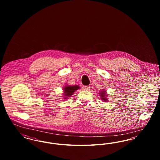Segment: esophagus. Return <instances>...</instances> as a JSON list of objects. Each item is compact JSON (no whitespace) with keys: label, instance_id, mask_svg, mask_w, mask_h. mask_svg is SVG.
Listing matches in <instances>:
<instances>
[{"label":"esophagus","instance_id":"1","mask_svg":"<svg viewBox=\"0 0 160 160\" xmlns=\"http://www.w3.org/2000/svg\"><path fill=\"white\" fill-rule=\"evenodd\" d=\"M82 88L84 91H89L90 89V86H83Z\"/></svg>","mask_w":160,"mask_h":160}]
</instances>
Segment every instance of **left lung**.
Wrapping results in <instances>:
<instances>
[{"label":"left lung","mask_w":160,"mask_h":160,"mask_svg":"<svg viewBox=\"0 0 160 160\" xmlns=\"http://www.w3.org/2000/svg\"><path fill=\"white\" fill-rule=\"evenodd\" d=\"M106 91H104L100 92L99 93V96L101 98V99L102 101H104V102H106L107 101V98H106V93L105 92Z\"/></svg>","instance_id":"obj_1"}]
</instances>
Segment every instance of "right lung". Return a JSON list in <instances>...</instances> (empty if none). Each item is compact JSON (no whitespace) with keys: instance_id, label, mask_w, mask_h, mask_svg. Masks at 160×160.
Here are the masks:
<instances>
[{"instance_id":"1","label":"right lung","mask_w":160,"mask_h":160,"mask_svg":"<svg viewBox=\"0 0 160 160\" xmlns=\"http://www.w3.org/2000/svg\"><path fill=\"white\" fill-rule=\"evenodd\" d=\"M80 89V87L77 85H75V86H65L63 88V92H64V96L65 97H63L64 99H67L69 97H71V95H73L74 92L76 91L77 89Z\"/></svg>"}]
</instances>
